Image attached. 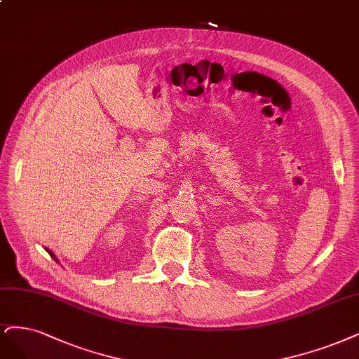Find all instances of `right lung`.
<instances>
[{
  "instance_id": "add662e5",
  "label": "right lung",
  "mask_w": 359,
  "mask_h": 359,
  "mask_svg": "<svg viewBox=\"0 0 359 359\" xmlns=\"http://www.w3.org/2000/svg\"><path fill=\"white\" fill-rule=\"evenodd\" d=\"M46 250H47V248H46ZM47 252H48V254H50V257H52V258H53V259H56V257H55V254H53V252H52V251H50V250H47Z\"/></svg>"
}]
</instances>
